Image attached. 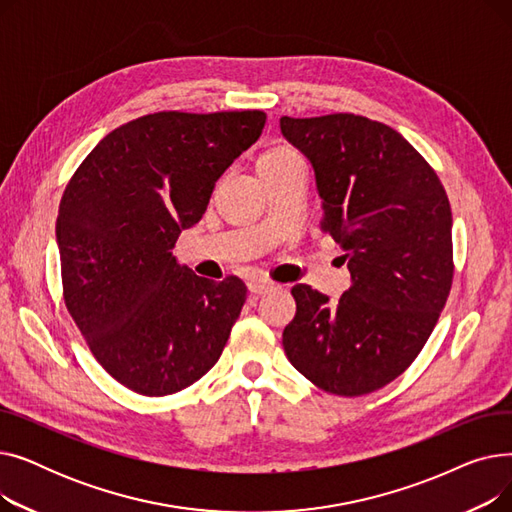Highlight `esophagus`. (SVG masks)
I'll return each mask as SVG.
<instances>
[{
	"label": "esophagus",
	"instance_id": "esophagus-1",
	"mask_svg": "<svg viewBox=\"0 0 512 512\" xmlns=\"http://www.w3.org/2000/svg\"><path fill=\"white\" fill-rule=\"evenodd\" d=\"M247 286H249L251 294H267V292H272V290L278 288L276 282H270V280H265V278H251L247 282Z\"/></svg>",
	"mask_w": 512,
	"mask_h": 512
}]
</instances>
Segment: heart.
Returning a JSON list of instances; mask_svg holds the SVG:
<instances>
[{"instance_id": "heart-1", "label": "heart", "mask_w": 512, "mask_h": 512, "mask_svg": "<svg viewBox=\"0 0 512 512\" xmlns=\"http://www.w3.org/2000/svg\"><path fill=\"white\" fill-rule=\"evenodd\" d=\"M292 166H303L301 157L294 153L288 147H270L267 151H263L257 159V174H265V172H278L284 168H292Z\"/></svg>"}]
</instances>
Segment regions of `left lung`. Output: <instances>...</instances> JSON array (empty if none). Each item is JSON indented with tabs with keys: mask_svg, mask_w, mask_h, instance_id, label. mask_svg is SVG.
Segmentation results:
<instances>
[{
	"mask_svg": "<svg viewBox=\"0 0 512 512\" xmlns=\"http://www.w3.org/2000/svg\"><path fill=\"white\" fill-rule=\"evenodd\" d=\"M313 168L321 228L346 251L353 286L336 303L292 286L288 361L338 396L380 390L432 334L452 284V213L444 186L394 128L355 114L280 118Z\"/></svg>",
	"mask_w": 512,
	"mask_h": 512,
	"instance_id": "8db88e82",
	"label": "left lung"
}]
</instances>
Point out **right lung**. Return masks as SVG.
Returning a JSON list of instances; mask_svg holds the SVG:
<instances>
[{
	"instance_id": "right-lung-1",
	"label": "right lung",
	"mask_w": 512,
	"mask_h": 512,
	"mask_svg": "<svg viewBox=\"0 0 512 512\" xmlns=\"http://www.w3.org/2000/svg\"><path fill=\"white\" fill-rule=\"evenodd\" d=\"M265 114L157 112L87 155L56 224L64 301L101 367L143 396H166L218 363L247 286L199 278L172 249Z\"/></svg>"
}]
</instances>
